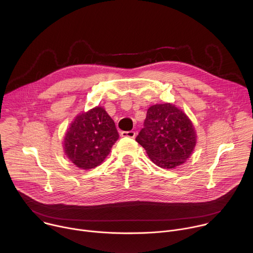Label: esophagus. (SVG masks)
Returning a JSON list of instances; mask_svg holds the SVG:
<instances>
[{
  "label": "esophagus",
  "instance_id": "obj_1",
  "mask_svg": "<svg viewBox=\"0 0 253 253\" xmlns=\"http://www.w3.org/2000/svg\"><path fill=\"white\" fill-rule=\"evenodd\" d=\"M136 133L134 131H123L121 132L122 137H128V138H134Z\"/></svg>",
  "mask_w": 253,
  "mask_h": 253
}]
</instances>
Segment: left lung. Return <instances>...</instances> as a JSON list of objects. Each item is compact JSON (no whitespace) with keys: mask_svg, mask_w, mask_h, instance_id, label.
Here are the masks:
<instances>
[{"mask_svg":"<svg viewBox=\"0 0 253 253\" xmlns=\"http://www.w3.org/2000/svg\"><path fill=\"white\" fill-rule=\"evenodd\" d=\"M136 141L154 164L173 169L190 158L197 136L189 117L175 105L164 103L148 108Z\"/></svg>","mask_w":253,"mask_h":253,"instance_id":"left-lung-1","label":"left lung"}]
</instances>
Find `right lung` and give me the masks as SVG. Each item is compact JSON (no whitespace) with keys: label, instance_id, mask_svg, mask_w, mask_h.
<instances>
[{"label":"right lung","instance_id":"1","mask_svg":"<svg viewBox=\"0 0 253 253\" xmlns=\"http://www.w3.org/2000/svg\"><path fill=\"white\" fill-rule=\"evenodd\" d=\"M119 138L113 119L101 106L78 114L64 136L67 158L77 167L89 170L99 166Z\"/></svg>","mask_w":253,"mask_h":253}]
</instances>
